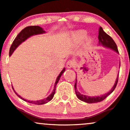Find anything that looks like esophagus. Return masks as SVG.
Instances as JSON below:
<instances>
[{"label": "esophagus", "instance_id": "esophagus-1", "mask_svg": "<svg viewBox=\"0 0 130 130\" xmlns=\"http://www.w3.org/2000/svg\"><path fill=\"white\" fill-rule=\"evenodd\" d=\"M74 61L73 60L68 61V62L66 63L67 68H72V67H74Z\"/></svg>", "mask_w": 130, "mask_h": 130}]
</instances>
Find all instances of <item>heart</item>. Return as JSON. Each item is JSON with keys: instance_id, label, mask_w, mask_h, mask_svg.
Segmentation results:
<instances>
[{"instance_id": "1", "label": "heart", "mask_w": 130, "mask_h": 130, "mask_svg": "<svg viewBox=\"0 0 130 130\" xmlns=\"http://www.w3.org/2000/svg\"><path fill=\"white\" fill-rule=\"evenodd\" d=\"M86 31H84V30H79V31H74V33H72V39L75 42H76L77 43H78V42H80L83 39L85 38V36H86ZM92 42V39L89 38L87 40V44H89Z\"/></svg>"}]
</instances>
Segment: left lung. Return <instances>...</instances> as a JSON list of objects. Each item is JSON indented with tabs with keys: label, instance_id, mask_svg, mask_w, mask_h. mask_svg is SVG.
I'll return each instance as SVG.
<instances>
[{
	"label": "left lung",
	"instance_id": "left-lung-1",
	"mask_svg": "<svg viewBox=\"0 0 130 130\" xmlns=\"http://www.w3.org/2000/svg\"><path fill=\"white\" fill-rule=\"evenodd\" d=\"M99 44H101L103 46L107 47V48H111V49L114 50V51L116 52L117 53H119L118 48H117L116 44L115 43L114 41L112 39V38L110 36H109L108 34H106L105 32L103 31V28L101 27L99 28ZM118 79H119V74L117 75V77L116 80L114 85L111 88V89L109 91V92H108L106 94H104V95H102L101 96H95V97H90V96H87L85 95H83V94H80V92L77 90V77H76L75 80V83L74 87H75V94L77 96V97L80 99L82 101L86 102V103H97V102H100L103 101V100H105L106 97H108L109 94H111V93L114 91V90L115 89L116 87L117 86V82H118Z\"/></svg>",
	"mask_w": 130,
	"mask_h": 130
}]
</instances>
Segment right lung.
I'll return each mask as SVG.
<instances>
[{
	"label": "right lung",
	"instance_id": "add662e5",
	"mask_svg": "<svg viewBox=\"0 0 130 130\" xmlns=\"http://www.w3.org/2000/svg\"><path fill=\"white\" fill-rule=\"evenodd\" d=\"M45 33V31L43 30V28H42L41 27H39V26H29V27H25V28L23 29L22 31L20 32L19 34L18 35V36H16V38L14 39V40L10 48L9 55L10 56L11 55L12 53H13V52L14 51L15 49H16L17 47L19 46L20 44L22 43V42H24V41H25L26 40V39H28L29 37H30V36H33V35L42 34V33ZM65 70H66L65 68H64L63 69H62V71L60 72V74H59V75L58 76L57 78H56V80L55 84L54 89H53L52 92L51 94H50L49 96H48L46 99H42V100H37V101H30V100H26V99L22 98V97H21V96L18 95V94L14 91L13 88V89L14 90V92L16 93V95H18L20 99H21L22 100H24V101L30 103H33V104H35V105L45 104V103H47V102L50 101V100L53 99L55 93L56 85H57L58 82H59V79H60L61 76L62 75V74H63L64 72L65 71Z\"/></svg>",
	"mask_w": 130,
	"mask_h": 130
}]
</instances>
